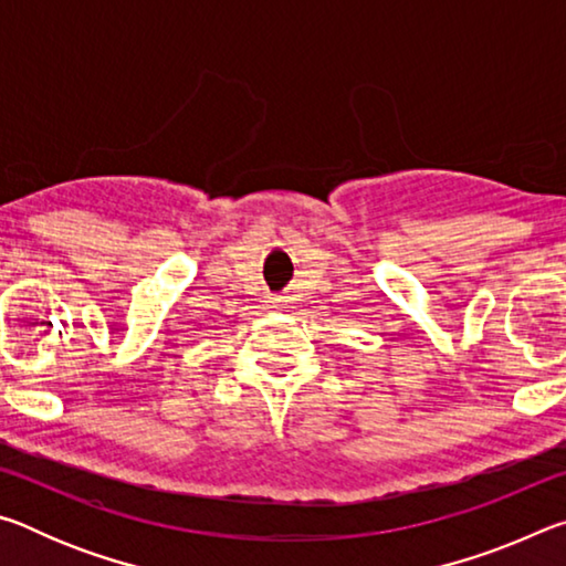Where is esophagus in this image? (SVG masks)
I'll use <instances>...</instances> for the list:
<instances>
[{
	"label": "esophagus",
	"mask_w": 566,
	"mask_h": 566,
	"mask_svg": "<svg viewBox=\"0 0 566 566\" xmlns=\"http://www.w3.org/2000/svg\"><path fill=\"white\" fill-rule=\"evenodd\" d=\"M284 304H286L284 296H276V294L270 296V306H274V310H280V306H284Z\"/></svg>",
	"instance_id": "1"
}]
</instances>
